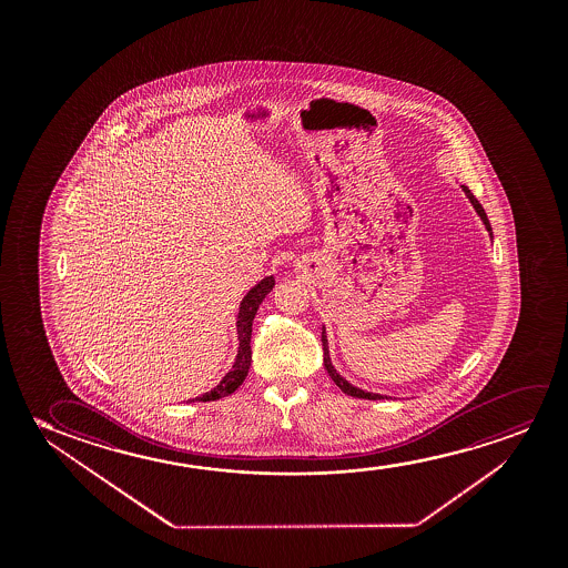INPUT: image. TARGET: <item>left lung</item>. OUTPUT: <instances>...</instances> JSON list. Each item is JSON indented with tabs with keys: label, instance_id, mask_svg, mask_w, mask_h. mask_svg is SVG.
Masks as SVG:
<instances>
[{
	"label": "left lung",
	"instance_id": "left-lung-1",
	"mask_svg": "<svg viewBox=\"0 0 568 568\" xmlns=\"http://www.w3.org/2000/svg\"><path fill=\"white\" fill-rule=\"evenodd\" d=\"M464 190V194H466L467 200L471 202L474 205L475 213L481 217L483 225L487 229V233H489L490 239H493V229H490L489 219H487V213L481 207V203L477 202V197H475L471 192H469V187L462 186ZM322 345H324V366H326L327 374H329V378L335 382V386L342 389L343 394H347V396L361 397V399H388V396H382V394H373V392H366V389L357 388V386H353L349 381H345L342 374L335 371V366L332 365V358H329V347H327V334L326 326H322Z\"/></svg>",
	"mask_w": 568,
	"mask_h": 568
}]
</instances>
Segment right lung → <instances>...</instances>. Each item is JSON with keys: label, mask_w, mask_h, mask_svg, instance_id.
Wrapping results in <instances>:
<instances>
[{"label": "right lung", "mask_w": 568, "mask_h": 568, "mask_svg": "<svg viewBox=\"0 0 568 568\" xmlns=\"http://www.w3.org/2000/svg\"><path fill=\"white\" fill-rule=\"evenodd\" d=\"M273 285H275V277L273 275H265L264 280L257 281L254 287L250 288L248 293L244 295L239 306V314H236V337H239V351L234 357L231 371L223 376V381L219 382L215 388L205 392L202 396L195 397V402H213V399H221V397L233 394L234 389L241 386L246 374H248L250 363H252V349H250V337H252V322L256 316L260 304L264 301L265 296L270 295ZM194 402V399H190Z\"/></svg>", "instance_id": "add662e5"}]
</instances>
